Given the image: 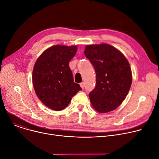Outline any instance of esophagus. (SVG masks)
<instances>
[{
  "instance_id": "1",
  "label": "esophagus",
  "mask_w": 159,
  "mask_h": 159,
  "mask_svg": "<svg viewBox=\"0 0 159 159\" xmlns=\"http://www.w3.org/2000/svg\"><path fill=\"white\" fill-rule=\"evenodd\" d=\"M80 85L81 88L83 89L84 88V86H85V84H84V82H82V83H80Z\"/></svg>"
}]
</instances>
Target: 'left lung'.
<instances>
[{
    "label": "left lung",
    "instance_id": "1",
    "mask_svg": "<svg viewBox=\"0 0 159 159\" xmlns=\"http://www.w3.org/2000/svg\"><path fill=\"white\" fill-rule=\"evenodd\" d=\"M84 53L96 74V87L89 94L92 107L102 113L116 109L125 100L132 82L128 60L120 50L106 43L88 44Z\"/></svg>",
    "mask_w": 159,
    "mask_h": 159
}]
</instances>
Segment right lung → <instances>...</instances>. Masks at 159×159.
Listing matches in <instances>:
<instances>
[{
	"mask_svg": "<svg viewBox=\"0 0 159 159\" xmlns=\"http://www.w3.org/2000/svg\"><path fill=\"white\" fill-rule=\"evenodd\" d=\"M77 50L75 45H54L44 50L35 62L32 75L34 91L41 102L51 109H64L82 89L74 82L69 66Z\"/></svg>",
	"mask_w": 159,
	"mask_h": 159,
	"instance_id": "obj_1",
	"label": "right lung"
}]
</instances>
